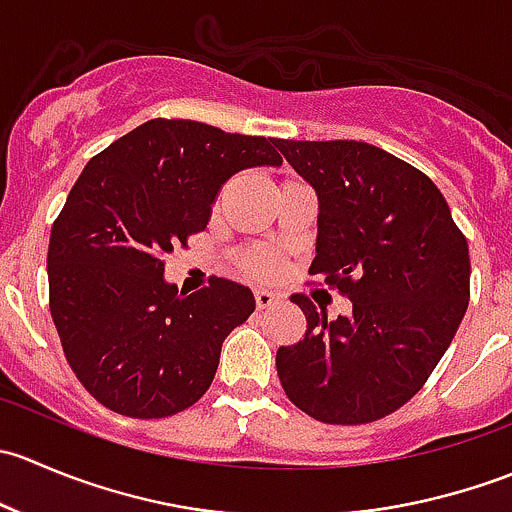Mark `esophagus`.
I'll return each instance as SVG.
<instances>
[{"instance_id": "34e87169", "label": "esophagus", "mask_w": 512, "mask_h": 512, "mask_svg": "<svg viewBox=\"0 0 512 512\" xmlns=\"http://www.w3.org/2000/svg\"><path fill=\"white\" fill-rule=\"evenodd\" d=\"M277 294L275 292H270V289H255V304H257V309H270L272 304L277 302Z\"/></svg>"}]
</instances>
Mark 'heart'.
Wrapping results in <instances>:
<instances>
[{"instance_id": "b5f03b06", "label": "heart", "mask_w": 512, "mask_h": 512, "mask_svg": "<svg viewBox=\"0 0 512 512\" xmlns=\"http://www.w3.org/2000/svg\"><path fill=\"white\" fill-rule=\"evenodd\" d=\"M277 267L275 257L270 255L267 250H247L245 255L240 257V270L245 272V275H252V277H267L272 275Z\"/></svg>"}]
</instances>
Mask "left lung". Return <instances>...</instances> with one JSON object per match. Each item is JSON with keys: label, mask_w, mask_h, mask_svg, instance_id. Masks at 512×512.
Returning a JSON list of instances; mask_svg holds the SVG:
<instances>
[{"label": "left lung", "mask_w": 512, "mask_h": 512, "mask_svg": "<svg viewBox=\"0 0 512 512\" xmlns=\"http://www.w3.org/2000/svg\"><path fill=\"white\" fill-rule=\"evenodd\" d=\"M277 148L319 200L309 275L352 302L329 322L294 294L307 332L277 349V376L317 421L371 423L418 394L451 347L471 297L468 242L433 180L381 148L285 138Z\"/></svg>", "instance_id": "8db88e82"}]
</instances>
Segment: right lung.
Here are the masks:
<instances>
[{"label": "right lung", "instance_id": "obj_1", "mask_svg": "<svg viewBox=\"0 0 512 512\" xmlns=\"http://www.w3.org/2000/svg\"><path fill=\"white\" fill-rule=\"evenodd\" d=\"M257 165H282L277 138L153 118L81 170L51 227L46 270L66 361L98 404L165 418L210 389L255 297L223 277L178 292L165 255L205 230L227 178Z\"/></svg>", "mask_w": 512, "mask_h": 512}]
</instances>
